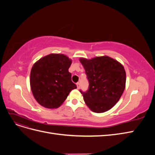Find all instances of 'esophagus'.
Instances as JSON below:
<instances>
[{"label": "esophagus", "instance_id": "34e87169", "mask_svg": "<svg viewBox=\"0 0 155 155\" xmlns=\"http://www.w3.org/2000/svg\"><path fill=\"white\" fill-rule=\"evenodd\" d=\"M76 85H77V88H78V89H79V88H80V83H79V82L76 83Z\"/></svg>", "mask_w": 155, "mask_h": 155}]
</instances>
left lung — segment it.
Wrapping results in <instances>:
<instances>
[{"label": "left lung", "instance_id": "8db88e82", "mask_svg": "<svg viewBox=\"0 0 155 155\" xmlns=\"http://www.w3.org/2000/svg\"><path fill=\"white\" fill-rule=\"evenodd\" d=\"M89 82L86 92L80 91L86 105L92 111L102 113L119 101L125 88L126 73L118 61L109 56L91 59L80 58Z\"/></svg>", "mask_w": 155, "mask_h": 155}]
</instances>
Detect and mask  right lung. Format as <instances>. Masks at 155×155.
Segmentation results:
<instances>
[{"mask_svg": "<svg viewBox=\"0 0 155 155\" xmlns=\"http://www.w3.org/2000/svg\"><path fill=\"white\" fill-rule=\"evenodd\" d=\"M72 59L61 54H50L34 63L30 72V87L39 104L48 109L63 104L69 93L76 88L68 68Z\"/></svg>", "mask_w": 155, "mask_h": 155, "instance_id": "add662e5", "label": "right lung"}]
</instances>
